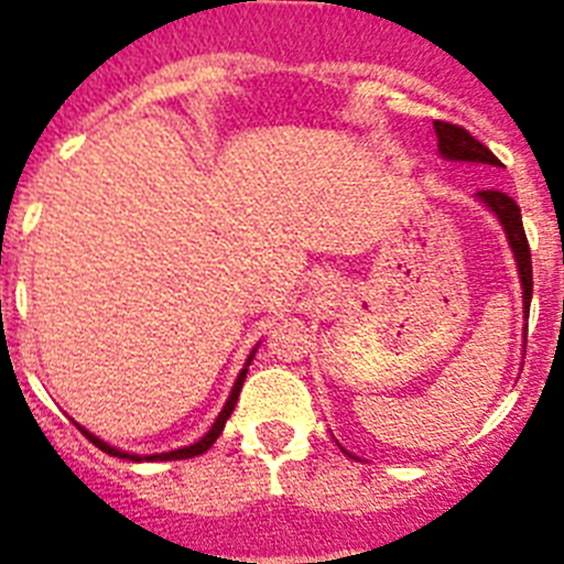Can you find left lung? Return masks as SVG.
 <instances>
[{
    "mask_svg": "<svg viewBox=\"0 0 564 564\" xmlns=\"http://www.w3.org/2000/svg\"><path fill=\"white\" fill-rule=\"evenodd\" d=\"M437 132V147H441L443 158L449 161H468V163H491V166H500V161L495 158V152L488 147H482L475 134L468 129L457 127L449 121H435ZM482 203H486L491 212L497 214V220L502 223L508 234V242H511V251L517 257V268H520L522 279V299H525V313L531 305V291H534V273H531V248H528L525 228H522V214L520 206L514 203V197H508L500 188H482L477 192Z\"/></svg>",
    "mask_w": 564,
    "mask_h": 564,
    "instance_id": "1",
    "label": "left lung"
}]
</instances>
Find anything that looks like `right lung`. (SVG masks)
<instances>
[{
    "mask_svg": "<svg viewBox=\"0 0 564 564\" xmlns=\"http://www.w3.org/2000/svg\"><path fill=\"white\" fill-rule=\"evenodd\" d=\"M248 361H251V358H248ZM246 372H248V370L239 372V378H237V383H234L231 395H228V403H226V406H223L220 417L214 421V426H212V430H208V435L203 437V441H197V443H194V446H186V449L166 452V455H152V457H147V460H186V457H197V455H203V452H206V449H212V443L223 435V426H226V421H228V417H231L234 403H237L239 390H242V381H246ZM78 430H82V426H78ZM82 432L89 437V443H96L98 449L107 452V455H112V457H127V460H141V457H138V455H127V452H118V449H115V446H109V443L98 441V437H96V435H89L87 430H82Z\"/></svg>",
    "mask_w": 564,
    "mask_h": 564,
    "instance_id": "1",
    "label": "right lung"
}]
</instances>
